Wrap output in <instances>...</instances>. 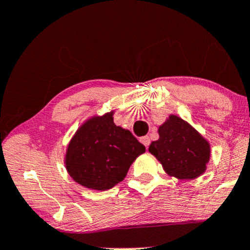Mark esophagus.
Masks as SVG:
<instances>
[{"instance_id": "1", "label": "esophagus", "mask_w": 250, "mask_h": 250, "mask_svg": "<svg viewBox=\"0 0 250 250\" xmlns=\"http://www.w3.org/2000/svg\"><path fill=\"white\" fill-rule=\"evenodd\" d=\"M141 143H142L143 146H146V148H148L149 144H150V138H149L148 136H144V137H142V138H141Z\"/></svg>"}]
</instances>
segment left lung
<instances>
[{
	"label": "left lung",
	"mask_w": 250,
	"mask_h": 250,
	"mask_svg": "<svg viewBox=\"0 0 250 250\" xmlns=\"http://www.w3.org/2000/svg\"><path fill=\"white\" fill-rule=\"evenodd\" d=\"M159 138L149 152L165 172L177 179H195L205 172L211 159V146L188 122L171 114L158 127Z\"/></svg>",
	"instance_id": "obj_1"
}]
</instances>
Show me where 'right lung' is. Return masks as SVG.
<instances>
[{"mask_svg": "<svg viewBox=\"0 0 250 250\" xmlns=\"http://www.w3.org/2000/svg\"><path fill=\"white\" fill-rule=\"evenodd\" d=\"M114 110L94 115L78 128L64 158L71 178L91 190L106 191L122 182L146 146L114 123Z\"/></svg>", "mask_w": 250, "mask_h": 250, "instance_id": "add662e5", "label": "right lung"}]
</instances>
